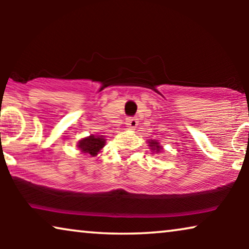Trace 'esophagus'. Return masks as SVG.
Returning a JSON list of instances; mask_svg holds the SVG:
<instances>
[{
  "instance_id": "34e87169",
  "label": "esophagus",
  "mask_w": 249,
  "mask_h": 249,
  "mask_svg": "<svg viewBox=\"0 0 249 249\" xmlns=\"http://www.w3.org/2000/svg\"><path fill=\"white\" fill-rule=\"evenodd\" d=\"M137 124H138L137 119L128 118L127 121H125V125H127V128L128 129H131V130H134V129L137 127Z\"/></svg>"
}]
</instances>
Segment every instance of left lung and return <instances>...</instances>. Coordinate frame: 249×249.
I'll return each mask as SVG.
<instances>
[{"label": "left lung", "instance_id": "8db88e82", "mask_svg": "<svg viewBox=\"0 0 249 249\" xmlns=\"http://www.w3.org/2000/svg\"><path fill=\"white\" fill-rule=\"evenodd\" d=\"M148 146L149 149H151L153 153H155V154H159V153H161L163 151V147L160 145V142L158 141H154V139H148Z\"/></svg>", "mask_w": 249, "mask_h": 249}]
</instances>
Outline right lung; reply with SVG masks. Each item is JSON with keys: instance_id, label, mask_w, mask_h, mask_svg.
Listing matches in <instances>:
<instances>
[{"instance_id": "obj_1", "label": "right lung", "mask_w": 249, "mask_h": 249, "mask_svg": "<svg viewBox=\"0 0 249 249\" xmlns=\"http://www.w3.org/2000/svg\"><path fill=\"white\" fill-rule=\"evenodd\" d=\"M105 142H107V139L104 138V136L90 135L85 138H81L78 142L77 146L83 154L90 155L91 158H95V156H97L98 153L102 152V149L105 146Z\"/></svg>"}]
</instances>
